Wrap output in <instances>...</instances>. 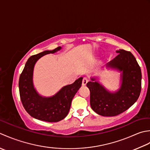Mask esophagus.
Returning a JSON list of instances; mask_svg holds the SVG:
<instances>
[{"label": "esophagus", "mask_w": 150, "mask_h": 150, "mask_svg": "<svg viewBox=\"0 0 150 150\" xmlns=\"http://www.w3.org/2000/svg\"><path fill=\"white\" fill-rule=\"evenodd\" d=\"M88 81V79L87 78H86V77L83 78V81H82V85H86V84L87 83Z\"/></svg>", "instance_id": "esophagus-1"}]
</instances>
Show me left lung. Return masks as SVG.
Returning <instances> with one entry per match:
<instances>
[{
	"label": "left lung",
	"instance_id": "obj_1",
	"mask_svg": "<svg viewBox=\"0 0 150 150\" xmlns=\"http://www.w3.org/2000/svg\"><path fill=\"white\" fill-rule=\"evenodd\" d=\"M107 68L115 69L120 74V86L117 91H109L99 83L97 78H91L87 83L90 90V104L97 114L114 117L121 114L138 100L141 91V70L130 52L120 49Z\"/></svg>",
	"mask_w": 150,
	"mask_h": 150
}]
</instances>
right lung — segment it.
<instances>
[{
    "label": "right lung",
    "mask_w": 150,
    "mask_h": 150,
    "mask_svg": "<svg viewBox=\"0 0 150 150\" xmlns=\"http://www.w3.org/2000/svg\"><path fill=\"white\" fill-rule=\"evenodd\" d=\"M62 48L58 47L53 50H45L32 56L26 62L20 76L19 88L21 102L27 112L38 120L57 122L65 118L69 112L73 98L81 86L82 77L73 83L63 87L50 97L40 95L34 87L33 74L36 62L45 55L54 54Z\"/></svg>",
    "instance_id": "add662e5"
}]
</instances>
